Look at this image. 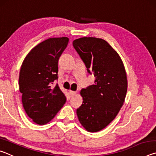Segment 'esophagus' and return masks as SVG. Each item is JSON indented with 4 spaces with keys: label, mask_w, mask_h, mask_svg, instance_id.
I'll use <instances>...</instances> for the list:
<instances>
[{
    "label": "esophagus",
    "mask_w": 156,
    "mask_h": 156,
    "mask_svg": "<svg viewBox=\"0 0 156 156\" xmlns=\"http://www.w3.org/2000/svg\"><path fill=\"white\" fill-rule=\"evenodd\" d=\"M69 93H70V94L72 95V96H73V95H74V94H76V93H77V91H69Z\"/></svg>",
    "instance_id": "1"
}]
</instances>
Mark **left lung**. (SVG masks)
Masks as SVG:
<instances>
[{"label":"left lung","mask_w":156,"mask_h":156,"mask_svg":"<svg viewBox=\"0 0 156 156\" xmlns=\"http://www.w3.org/2000/svg\"><path fill=\"white\" fill-rule=\"evenodd\" d=\"M73 46L85 65L95 84L81 89V106L76 110L78 120L89 132L109 125L122 107L127 91L125 69L119 55L101 38L84 37Z\"/></svg>","instance_id":"left-lung-1"}]
</instances>
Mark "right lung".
Returning <instances> with one entry per match:
<instances>
[{
	"instance_id": "add662e5",
	"label": "right lung",
	"mask_w": 156,
	"mask_h": 156,
	"mask_svg": "<svg viewBox=\"0 0 156 156\" xmlns=\"http://www.w3.org/2000/svg\"><path fill=\"white\" fill-rule=\"evenodd\" d=\"M69 43L67 37L47 39L31 50L19 75V90L27 115L38 125L51 121L66 102L58 80L59 58Z\"/></svg>"
}]
</instances>
